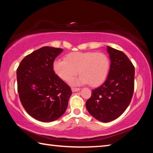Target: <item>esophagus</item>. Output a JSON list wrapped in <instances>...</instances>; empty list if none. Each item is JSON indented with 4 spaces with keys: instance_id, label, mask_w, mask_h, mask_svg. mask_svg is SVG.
Listing matches in <instances>:
<instances>
[{
    "instance_id": "esophagus-1",
    "label": "esophagus",
    "mask_w": 153,
    "mask_h": 153,
    "mask_svg": "<svg viewBox=\"0 0 153 153\" xmlns=\"http://www.w3.org/2000/svg\"><path fill=\"white\" fill-rule=\"evenodd\" d=\"M80 90L79 88H71V90L73 92H77V91H79Z\"/></svg>"
}]
</instances>
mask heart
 I'll list each match as a JSON object with an SVG mask.
<instances>
[{
  "instance_id": "b5f03b06",
  "label": "heart",
  "mask_w": 153,
  "mask_h": 153,
  "mask_svg": "<svg viewBox=\"0 0 153 153\" xmlns=\"http://www.w3.org/2000/svg\"><path fill=\"white\" fill-rule=\"evenodd\" d=\"M53 67L55 73L65 82H71L79 71L81 75L74 84H90L95 87L102 84L107 77L110 59L101 52H73L65 59H56Z\"/></svg>"
}]
</instances>
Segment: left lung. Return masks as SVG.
I'll list each match as a JSON object with an SVG mask.
<instances>
[{"instance_id":"8db88e82","label":"left lung","mask_w":153,"mask_h":153,"mask_svg":"<svg viewBox=\"0 0 153 153\" xmlns=\"http://www.w3.org/2000/svg\"><path fill=\"white\" fill-rule=\"evenodd\" d=\"M111 67L106 81L92 90L86 102L90 115L102 122L118 118L130 103L134 90L135 69L122 51L107 46Z\"/></svg>"}]
</instances>
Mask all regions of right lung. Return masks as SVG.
I'll use <instances>...</instances> for the list:
<instances>
[{
    "label": "right lung",
    "instance_id": "right-lung-1",
    "mask_svg": "<svg viewBox=\"0 0 153 153\" xmlns=\"http://www.w3.org/2000/svg\"><path fill=\"white\" fill-rule=\"evenodd\" d=\"M63 49L43 46L27 55L17 69V91L26 112L43 122L57 120L65 112L71 90L53 70Z\"/></svg>",
    "mask_w": 153,
    "mask_h": 153
}]
</instances>
